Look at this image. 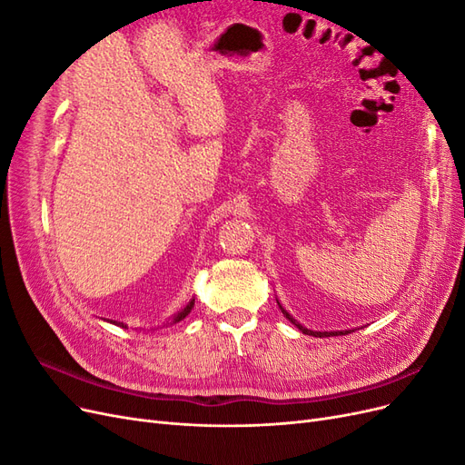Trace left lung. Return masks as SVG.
<instances>
[{
  "instance_id": "left-lung-1",
  "label": "left lung",
  "mask_w": 465,
  "mask_h": 465,
  "mask_svg": "<svg viewBox=\"0 0 465 465\" xmlns=\"http://www.w3.org/2000/svg\"><path fill=\"white\" fill-rule=\"evenodd\" d=\"M281 306V304H279ZM281 312H283L292 323H294V326H297L302 333H306V335H314V337H330V335H345V333H351V331H353V330H347V331H312V330H306V328H302L301 326V323L297 322V320H294L287 311H285V308L283 306H281Z\"/></svg>"
}]
</instances>
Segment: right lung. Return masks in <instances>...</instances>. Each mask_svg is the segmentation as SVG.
Wrapping results in <instances>:
<instances>
[{"instance_id":"1","label":"right lung","mask_w":465,"mask_h":465,"mask_svg":"<svg viewBox=\"0 0 465 465\" xmlns=\"http://www.w3.org/2000/svg\"><path fill=\"white\" fill-rule=\"evenodd\" d=\"M192 306H193V301H192V302H190V304L184 308V311L178 312V314L174 316V323H176V322H180V320H184V318H186V316L192 312ZM112 323H116V326H120V328H125L122 322H112Z\"/></svg>"}]
</instances>
